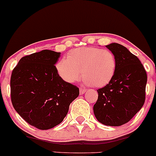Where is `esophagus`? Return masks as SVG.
I'll return each instance as SVG.
<instances>
[{
	"label": "esophagus",
	"mask_w": 156,
	"mask_h": 156,
	"mask_svg": "<svg viewBox=\"0 0 156 156\" xmlns=\"http://www.w3.org/2000/svg\"><path fill=\"white\" fill-rule=\"evenodd\" d=\"M86 91V90L85 89H80V94H83Z\"/></svg>",
	"instance_id": "obj_1"
}]
</instances>
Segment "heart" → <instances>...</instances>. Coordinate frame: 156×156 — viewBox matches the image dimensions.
<instances>
[{
  "mask_svg": "<svg viewBox=\"0 0 156 156\" xmlns=\"http://www.w3.org/2000/svg\"><path fill=\"white\" fill-rule=\"evenodd\" d=\"M116 69V59L111 51L97 47H80L70 51L67 58L59 61L56 70L62 80L74 83L83 74L86 85L103 87L113 79Z\"/></svg>",
  "mask_w": 156,
  "mask_h": 156,
  "instance_id": "heart-1",
  "label": "heart"
}]
</instances>
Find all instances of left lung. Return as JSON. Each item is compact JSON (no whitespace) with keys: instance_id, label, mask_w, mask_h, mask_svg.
<instances>
[{"instance_id":"left-lung-1","label":"left lung","mask_w":156,"mask_h":156,"mask_svg":"<svg viewBox=\"0 0 156 156\" xmlns=\"http://www.w3.org/2000/svg\"><path fill=\"white\" fill-rule=\"evenodd\" d=\"M116 59L111 81L97 90L98 98L93 107L98 121L109 126L128 122L145 102L147 75L140 61L122 45H107Z\"/></svg>"}]
</instances>
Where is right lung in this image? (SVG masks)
<instances>
[{
    "label": "right lung",
    "instance_id": "obj_1",
    "mask_svg": "<svg viewBox=\"0 0 156 156\" xmlns=\"http://www.w3.org/2000/svg\"><path fill=\"white\" fill-rule=\"evenodd\" d=\"M61 52L41 51L22 57L12 72L11 101L30 126L47 130L60 124L79 88L60 78L55 66Z\"/></svg>",
    "mask_w": 156,
    "mask_h": 156
}]
</instances>
